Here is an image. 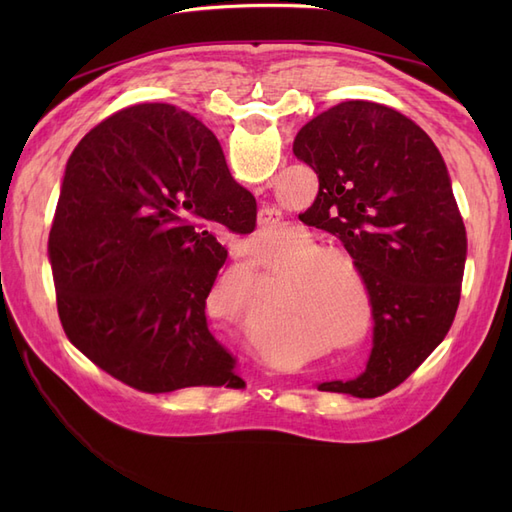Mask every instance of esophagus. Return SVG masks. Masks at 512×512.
<instances>
[{
    "instance_id": "1",
    "label": "esophagus",
    "mask_w": 512,
    "mask_h": 512,
    "mask_svg": "<svg viewBox=\"0 0 512 512\" xmlns=\"http://www.w3.org/2000/svg\"><path fill=\"white\" fill-rule=\"evenodd\" d=\"M273 218H277V211H273V209H262L260 211V222L262 224H269Z\"/></svg>"
}]
</instances>
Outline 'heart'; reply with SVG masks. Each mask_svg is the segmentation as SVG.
Returning a JSON list of instances; mask_svg holds the SVG:
<instances>
[{"instance_id":"heart-1","label":"heart","mask_w":512,"mask_h":512,"mask_svg":"<svg viewBox=\"0 0 512 512\" xmlns=\"http://www.w3.org/2000/svg\"><path fill=\"white\" fill-rule=\"evenodd\" d=\"M294 235V230L280 232V230H269L265 232V239L271 243H282L286 237L290 239ZM320 250L316 245H312V250L305 252L309 254H318ZM333 265V260L329 256H318L307 262H301L294 271L292 280L282 284L280 288V305L288 312H299L303 316L322 320L324 327H327L331 333L342 335L350 329V320L348 318V303H346V294L344 288L337 286L335 275L327 271ZM241 288L245 294V301H252V292H254V269H245L241 273Z\"/></svg>"}]
</instances>
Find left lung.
Instances as JSON below:
<instances>
[{
    "label": "left lung",
    "mask_w": 512,
    "mask_h": 512,
    "mask_svg": "<svg viewBox=\"0 0 512 512\" xmlns=\"http://www.w3.org/2000/svg\"><path fill=\"white\" fill-rule=\"evenodd\" d=\"M292 151L320 183L299 220L344 243L374 316L363 374L322 382L318 391L384 395L440 346L457 314L468 239L451 177L412 119L365 100L307 121Z\"/></svg>",
    "instance_id": "obj_1"
}]
</instances>
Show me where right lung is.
Masks as SVG:
<instances>
[{
	"label": "right lung",
	"instance_id": "1",
	"mask_svg": "<svg viewBox=\"0 0 512 512\" xmlns=\"http://www.w3.org/2000/svg\"><path fill=\"white\" fill-rule=\"evenodd\" d=\"M254 226L256 200L205 123L170 104L123 108L66 164L49 237L61 327L143 393L241 389L205 303L228 256L215 228Z\"/></svg>",
	"mask_w": 512,
	"mask_h": 512
}]
</instances>
